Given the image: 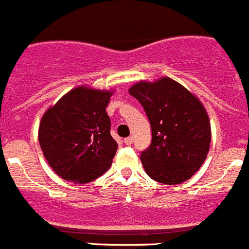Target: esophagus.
Wrapping results in <instances>:
<instances>
[{"label": "esophagus", "instance_id": "obj_1", "mask_svg": "<svg viewBox=\"0 0 249 249\" xmlns=\"http://www.w3.org/2000/svg\"><path fill=\"white\" fill-rule=\"evenodd\" d=\"M133 142H134V138H133V137H128V138H125V139H124V144L125 145H132Z\"/></svg>", "mask_w": 249, "mask_h": 249}]
</instances>
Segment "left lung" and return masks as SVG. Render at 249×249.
Listing matches in <instances>:
<instances>
[{"mask_svg": "<svg viewBox=\"0 0 249 249\" xmlns=\"http://www.w3.org/2000/svg\"><path fill=\"white\" fill-rule=\"evenodd\" d=\"M128 92L142 105L151 125V145L140 155L147 176L167 185L190 179L211 146V122L201 100L169 77L139 81Z\"/></svg>", "mask_w": 249, "mask_h": 249, "instance_id": "left-lung-1", "label": "left lung"}]
</instances>
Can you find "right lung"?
<instances>
[{"mask_svg": "<svg viewBox=\"0 0 249 249\" xmlns=\"http://www.w3.org/2000/svg\"><path fill=\"white\" fill-rule=\"evenodd\" d=\"M114 90L78 86L42 116L38 142L51 168L64 180L86 184L110 168L117 142L107 107Z\"/></svg>", "mask_w": 249, "mask_h": 249, "instance_id": "right-lung-1", "label": "right lung"}]
</instances>
